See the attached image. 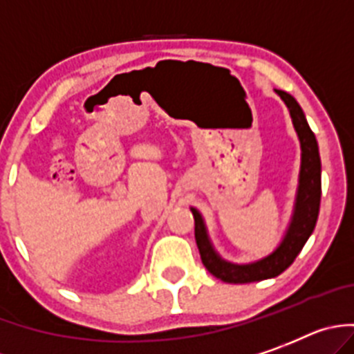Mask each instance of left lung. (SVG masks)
<instances>
[{"mask_svg": "<svg viewBox=\"0 0 354 354\" xmlns=\"http://www.w3.org/2000/svg\"><path fill=\"white\" fill-rule=\"evenodd\" d=\"M291 114L292 125H295L298 139L301 146V165L300 180H298V192H296L295 209H292L291 222L286 231L284 238L279 247L270 256L248 264H234L222 259L215 252L212 241L208 238L205 221L196 208L192 209L194 222H196V243L199 248L201 261L209 273L216 279L229 282V284H247V282H259L264 279H273L288 270L301 252L308 236L316 227L317 215L321 205V158L319 148L314 132L308 127L305 114L300 104L289 93L282 90H275Z\"/></svg>", "mask_w": 354, "mask_h": 354, "instance_id": "1", "label": "left lung"}]
</instances>
